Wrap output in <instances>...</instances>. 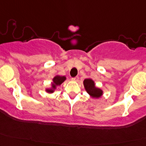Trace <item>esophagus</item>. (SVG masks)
I'll use <instances>...</instances> for the list:
<instances>
[{"label":"esophagus","instance_id":"esophagus-1","mask_svg":"<svg viewBox=\"0 0 146 146\" xmlns=\"http://www.w3.org/2000/svg\"><path fill=\"white\" fill-rule=\"evenodd\" d=\"M78 80H79V77L78 76H76V77H74V78H72V80H73V81L77 82V81H78Z\"/></svg>","mask_w":146,"mask_h":146}]
</instances>
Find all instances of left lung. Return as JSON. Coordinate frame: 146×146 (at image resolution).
Returning a JSON list of instances; mask_svg holds the SVG:
<instances>
[{"instance_id": "obj_1", "label": "left lung", "mask_w": 146, "mask_h": 146, "mask_svg": "<svg viewBox=\"0 0 146 146\" xmlns=\"http://www.w3.org/2000/svg\"><path fill=\"white\" fill-rule=\"evenodd\" d=\"M84 86L86 91L94 98H99L102 96V91L101 89L95 86L94 81L91 79H85L84 80Z\"/></svg>"}]
</instances>
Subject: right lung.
<instances>
[{
  "mask_svg": "<svg viewBox=\"0 0 146 146\" xmlns=\"http://www.w3.org/2000/svg\"><path fill=\"white\" fill-rule=\"evenodd\" d=\"M66 80V77L64 76H55V78H53V83H52V89H55L56 86L60 85L64 81ZM47 91L49 93H52L53 92V89H47Z\"/></svg>",
  "mask_w": 146,
  "mask_h": 146,
  "instance_id": "right-lung-1",
  "label": "right lung"
}]
</instances>
